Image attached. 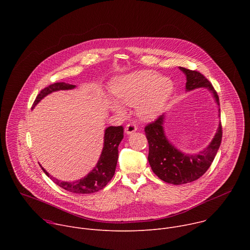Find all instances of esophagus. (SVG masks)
Segmentation results:
<instances>
[{
	"label": "esophagus",
	"mask_w": 250,
	"mask_h": 250,
	"mask_svg": "<svg viewBox=\"0 0 250 250\" xmlns=\"http://www.w3.org/2000/svg\"><path fill=\"white\" fill-rule=\"evenodd\" d=\"M136 129H137V127H136V125H135L134 124H128V125L125 126V132L126 134H131V133L135 132Z\"/></svg>",
	"instance_id": "esophagus-1"
}]
</instances>
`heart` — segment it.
<instances>
[{
    "mask_svg": "<svg viewBox=\"0 0 250 250\" xmlns=\"http://www.w3.org/2000/svg\"><path fill=\"white\" fill-rule=\"evenodd\" d=\"M111 88L116 98V101L106 102L111 111L123 115V104H138L139 116L144 120L152 121L164 112L174 86L170 78L160 76L156 71L139 70L116 78Z\"/></svg>",
    "mask_w": 250,
    "mask_h": 250,
    "instance_id": "1",
    "label": "heart"
}]
</instances>
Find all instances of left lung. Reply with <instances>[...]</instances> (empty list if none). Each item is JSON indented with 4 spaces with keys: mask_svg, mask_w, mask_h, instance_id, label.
Masks as SVG:
<instances>
[{
    "mask_svg": "<svg viewBox=\"0 0 250 250\" xmlns=\"http://www.w3.org/2000/svg\"><path fill=\"white\" fill-rule=\"evenodd\" d=\"M179 69L186 76V91L208 89L219 105L218 116L221 117L219 96L209 81L198 71L184 67H179ZM164 120L165 116L162 115L145 128L149 145L148 162L152 171L161 180L173 185L186 184L199 179L208 169L220 148L223 135L221 122L208 146L202 151L191 154L179 150L171 144L165 135Z\"/></svg>",
    "mask_w": 250,
    "mask_h": 250,
    "instance_id": "left-lung-1",
    "label": "left lung"
}]
</instances>
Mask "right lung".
I'll list each match as a JSON object with an SVG mask.
<instances>
[{
    "instance_id": "obj_1",
    "label": "right lung",
    "mask_w": 250,
    "mask_h": 250,
    "mask_svg": "<svg viewBox=\"0 0 250 250\" xmlns=\"http://www.w3.org/2000/svg\"><path fill=\"white\" fill-rule=\"evenodd\" d=\"M76 88L75 85L67 84L64 82L54 83L49 85L48 87L44 88L41 91L35 99L31 110L37 105L44 97L47 95L60 91V90H72ZM124 138V128L123 126H109L104 129V146L101 156L94 167V169L88 173L85 177H83L80 180L72 181V182H66L56 179L53 176L49 175V173L42 167V169L43 172L48 176L50 179L62 189L72 192L75 194H92L96 193L108 184L112 178L115 175L117 162L119 158V145L121 144L122 139Z\"/></svg>"
}]
</instances>
